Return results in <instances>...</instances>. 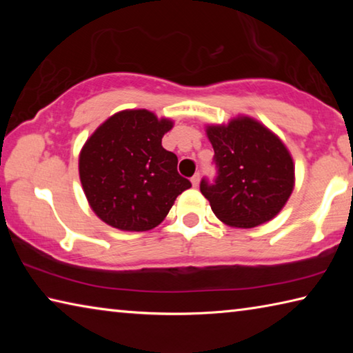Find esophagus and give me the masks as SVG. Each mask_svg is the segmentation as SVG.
Returning <instances> with one entry per match:
<instances>
[{
    "label": "esophagus",
    "instance_id": "1",
    "mask_svg": "<svg viewBox=\"0 0 353 353\" xmlns=\"http://www.w3.org/2000/svg\"><path fill=\"white\" fill-rule=\"evenodd\" d=\"M199 181H201L199 174H194L193 177H191V185H193V187L196 188V187H198V185H199Z\"/></svg>",
    "mask_w": 353,
    "mask_h": 353
}]
</instances>
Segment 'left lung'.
I'll return each instance as SVG.
<instances>
[{"instance_id":"8db88e82","label":"left lung","mask_w":353,"mask_h":353,"mask_svg":"<svg viewBox=\"0 0 353 353\" xmlns=\"http://www.w3.org/2000/svg\"><path fill=\"white\" fill-rule=\"evenodd\" d=\"M218 177L201 182V193L225 225L252 229L276 218L294 190V162L280 140L248 115L207 124Z\"/></svg>"}]
</instances>
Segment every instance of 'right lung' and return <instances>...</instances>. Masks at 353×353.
Instances as JSON below:
<instances>
[{
    "instance_id": "add662e5",
    "label": "right lung",
    "mask_w": 353,
    "mask_h": 353,
    "mask_svg": "<svg viewBox=\"0 0 353 353\" xmlns=\"http://www.w3.org/2000/svg\"><path fill=\"white\" fill-rule=\"evenodd\" d=\"M174 126L146 109L113 113L88 137L79 152V179L94 214L115 229L145 232L170 213L188 179L177 157L162 146Z\"/></svg>"
}]
</instances>
